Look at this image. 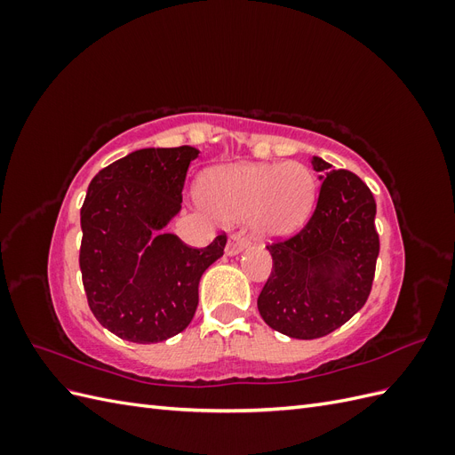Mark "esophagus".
<instances>
[{"instance_id": "1", "label": "esophagus", "mask_w": 455, "mask_h": 455, "mask_svg": "<svg viewBox=\"0 0 455 455\" xmlns=\"http://www.w3.org/2000/svg\"><path fill=\"white\" fill-rule=\"evenodd\" d=\"M244 249H246V239L243 235H239V233H235V235H231L228 239V244H226V254L228 256H237Z\"/></svg>"}]
</instances>
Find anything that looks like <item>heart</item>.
Here are the masks:
<instances>
[{"label":"heart","instance_id":"b5f03b06","mask_svg":"<svg viewBox=\"0 0 455 455\" xmlns=\"http://www.w3.org/2000/svg\"><path fill=\"white\" fill-rule=\"evenodd\" d=\"M316 196L315 176L298 161L231 163L206 171L199 197L222 222L244 220L259 239H284L307 224Z\"/></svg>","mask_w":455,"mask_h":455}]
</instances>
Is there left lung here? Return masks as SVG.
Returning <instances> with one entry per match:
<instances>
[{
	"mask_svg": "<svg viewBox=\"0 0 455 455\" xmlns=\"http://www.w3.org/2000/svg\"><path fill=\"white\" fill-rule=\"evenodd\" d=\"M311 164L321 180L316 209L296 237L267 246L273 271L258 296L266 324L296 339L334 332L366 304L379 254L368 186L323 157Z\"/></svg>",
	"mask_w": 455,
	"mask_h": 455,
	"instance_id": "obj_1",
	"label": "left lung"
}]
</instances>
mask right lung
<instances>
[{
    "instance_id": "right-lung-1",
    "label": "right lung",
    "mask_w": 455,
    "mask_h": 455,
    "mask_svg": "<svg viewBox=\"0 0 455 455\" xmlns=\"http://www.w3.org/2000/svg\"><path fill=\"white\" fill-rule=\"evenodd\" d=\"M199 149L144 148L96 174L81 206L79 267L89 307L104 328L134 343L164 341L191 323L199 281L226 235L189 249L164 233L182 211V188Z\"/></svg>"
}]
</instances>
